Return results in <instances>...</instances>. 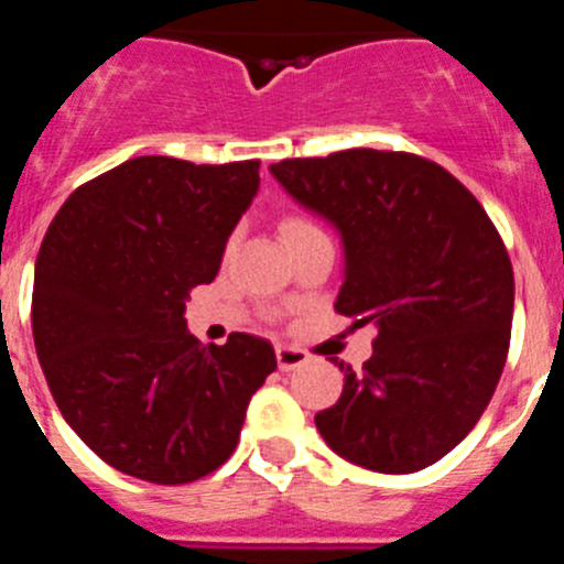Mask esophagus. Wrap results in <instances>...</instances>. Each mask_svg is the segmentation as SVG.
Segmentation results:
<instances>
[{"instance_id":"esophagus-1","label":"esophagus","mask_w":564,"mask_h":564,"mask_svg":"<svg viewBox=\"0 0 564 564\" xmlns=\"http://www.w3.org/2000/svg\"><path fill=\"white\" fill-rule=\"evenodd\" d=\"M307 361H311V356H307L302 347H288V344L276 347V364L282 372L296 370V367H302V364H307Z\"/></svg>"}]
</instances>
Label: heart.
Instances as JSON below:
<instances>
[{
  "label": "heart",
  "instance_id": "heart-1",
  "mask_svg": "<svg viewBox=\"0 0 564 564\" xmlns=\"http://www.w3.org/2000/svg\"><path fill=\"white\" fill-rule=\"evenodd\" d=\"M282 239H296L302 237V234H311V231H322V228L316 226V223L311 220V217H305V214H288L285 220H282Z\"/></svg>",
  "mask_w": 564,
  "mask_h": 564
}]
</instances>
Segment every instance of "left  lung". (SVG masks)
<instances>
[{"label":"left lung","mask_w":564,"mask_h":564,"mask_svg":"<svg viewBox=\"0 0 564 564\" xmlns=\"http://www.w3.org/2000/svg\"><path fill=\"white\" fill-rule=\"evenodd\" d=\"M299 203L336 223L347 253L336 313L376 325L361 370L316 415L336 455L412 475L475 430L502 376L514 316L506 242L441 163L392 149H344L271 166Z\"/></svg>","instance_id":"8db88e82"}]
</instances>
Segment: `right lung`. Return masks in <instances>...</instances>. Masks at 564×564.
<instances>
[{
    "label": "right lung",
    "instance_id": "obj_1",
    "mask_svg": "<svg viewBox=\"0 0 564 564\" xmlns=\"http://www.w3.org/2000/svg\"><path fill=\"white\" fill-rule=\"evenodd\" d=\"M257 186L259 161L143 154L82 183L44 234L30 307L39 361L64 421L123 475H212L276 370L265 338L200 344L183 318Z\"/></svg>",
    "mask_w": 564,
    "mask_h": 564
}]
</instances>
